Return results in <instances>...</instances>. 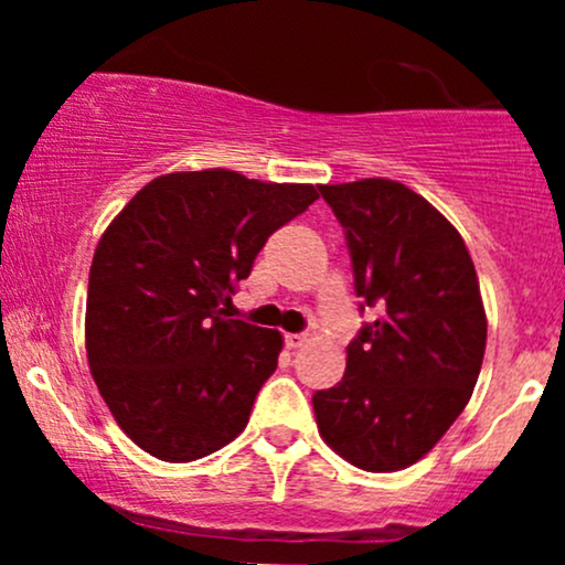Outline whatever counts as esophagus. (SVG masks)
Segmentation results:
<instances>
[{"label":"esophagus","instance_id":"1","mask_svg":"<svg viewBox=\"0 0 565 565\" xmlns=\"http://www.w3.org/2000/svg\"><path fill=\"white\" fill-rule=\"evenodd\" d=\"M284 342H287L289 350H297V348H302L305 342H308V334H305V332H300V334H284Z\"/></svg>","mask_w":565,"mask_h":565}]
</instances>
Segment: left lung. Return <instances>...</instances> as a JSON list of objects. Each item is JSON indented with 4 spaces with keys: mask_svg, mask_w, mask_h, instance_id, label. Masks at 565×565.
I'll return each mask as SVG.
<instances>
[{
    "mask_svg": "<svg viewBox=\"0 0 565 565\" xmlns=\"http://www.w3.org/2000/svg\"><path fill=\"white\" fill-rule=\"evenodd\" d=\"M345 231L359 310H377L348 366L313 393L319 433L355 468L393 472L423 459L468 406L481 374L486 313L462 236L404 183L319 185Z\"/></svg>",
    "mask_w": 565,
    "mask_h": 565,
    "instance_id": "8db88e82",
    "label": "left lung"
}]
</instances>
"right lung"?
Here are the masks:
<instances>
[{
    "instance_id": "right-lung-1",
    "label": "right lung",
    "mask_w": 565,
    "mask_h": 565,
    "mask_svg": "<svg viewBox=\"0 0 565 565\" xmlns=\"http://www.w3.org/2000/svg\"><path fill=\"white\" fill-rule=\"evenodd\" d=\"M319 191L231 170L172 172L132 196L97 244L87 361L97 391L142 451L193 462L249 423L281 334L228 319L257 252Z\"/></svg>"
}]
</instances>
